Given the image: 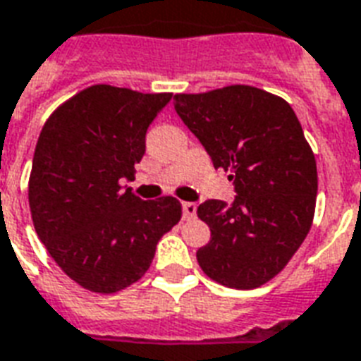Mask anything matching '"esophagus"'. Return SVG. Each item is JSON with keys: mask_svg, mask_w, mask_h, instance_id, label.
I'll list each match as a JSON object with an SVG mask.
<instances>
[{"mask_svg": "<svg viewBox=\"0 0 361 361\" xmlns=\"http://www.w3.org/2000/svg\"><path fill=\"white\" fill-rule=\"evenodd\" d=\"M181 208H183V218H185V220L195 218V214H197V204H195V202H183Z\"/></svg>", "mask_w": 361, "mask_h": 361, "instance_id": "1", "label": "esophagus"}]
</instances>
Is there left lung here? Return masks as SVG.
<instances>
[{
	"instance_id": "8db88e82",
	"label": "left lung",
	"mask_w": 361,
	"mask_h": 361,
	"mask_svg": "<svg viewBox=\"0 0 361 361\" xmlns=\"http://www.w3.org/2000/svg\"><path fill=\"white\" fill-rule=\"evenodd\" d=\"M173 109L237 191L231 204L197 208L210 228L199 266L229 289H256L289 264L314 221L317 168L302 126L285 99L255 85L176 93Z\"/></svg>"
}]
</instances>
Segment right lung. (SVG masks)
I'll use <instances>...</instances> for the list:
<instances>
[{
    "label": "right lung",
    "mask_w": 361,
    "mask_h": 361,
    "mask_svg": "<svg viewBox=\"0 0 361 361\" xmlns=\"http://www.w3.org/2000/svg\"><path fill=\"white\" fill-rule=\"evenodd\" d=\"M172 93L97 84L57 106L32 160L28 202L39 241L80 287L111 295L145 276L181 220L173 197L141 201L133 180L145 133Z\"/></svg>",
    "instance_id": "add662e5"
}]
</instances>
